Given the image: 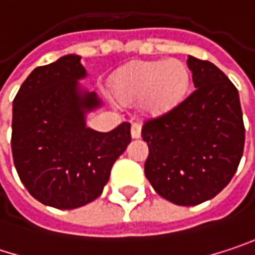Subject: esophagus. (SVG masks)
<instances>
[{
  "instance_id": "esophagus-1",
  "label": "esophagus",
  "mask_w": 255,
  "mask_h": 255,
  "mask_svg": "<svg viewBox=\"0 0 255 255\" xmlns=\"http://www.w3.org/2000/svg\"><path fill=\"white\" fill-rule=\"evenodd\" d=\"M140 135H141V126L140 124H132L131 126V137L138 138Z\"/></svg>"
}]
</instances>
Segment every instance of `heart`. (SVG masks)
<instances>
[{
    "instance_id": "obj_1",
    "label": "heart",
    "mask_w": 255,
    "mask_h": 255,
    "mask_svg": "<svg viewBox=\"0 0 255 255\" xmlns=\"http://www.w3.org/2000/svg\"><path fill=\"white\" fill-rule=\"evenodd\" d=\"M192 87L190 68L178 59L131 62L114 77L112 88L124 103L140 102L150 117L173 112L186 100Z\"/></svg>"
}]
</instances>
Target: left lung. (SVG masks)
<instances>
[{"label": "left lung", "instance_id": "left-lung-1", "mask_svg": "<svg viewBox=\"0 0 255 255\" xmlns=\"http://www.w3.org/2000/svg\"><path fill=\"white\" fill-rule=\"evenodd\" d=\"M195 91L170 114L149 120L144 174L158 195L176 205H198L235 176L245 128L236 87L216 65L187 57Z\"/></svg>", "mask_w": 255, "mask_h": 255}]
</instances>
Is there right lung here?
I'll use <instances>...</instances> for the list:
<instances>
[{"mask_svg":"<svg viewBox=\"0 0 255 255\" xmlns=\"http://www.w3.org/2000/svg\"><path fill=\"white\" fill-rule=\"evenodd\" d=\"M81 56L35 68L13 102L11 150L17 174L41 204L74 210L102 195L114 162L131 141L129 124L100 132L87 114L103 102L81 87Z\"/></svg>","mask_w":255,"mask_h":255,"instance_id":"obj_1","label":"right lung"}]
</instances>
